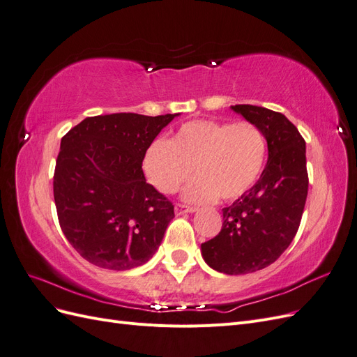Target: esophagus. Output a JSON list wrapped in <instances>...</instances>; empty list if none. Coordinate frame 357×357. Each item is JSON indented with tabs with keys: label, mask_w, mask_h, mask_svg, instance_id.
Instances as JSON below:
<instances>
[{
	"label": "esophagus",
	"mask_w": 357,
	"mask_h": 357,
	"mask_svg": "<svg viewBox=\"0 0 357 357\" xmlns=\"http://www.w3.org/2000/svg\"><path fill=\"white\" fill-rule=\"evenodd\" d=\"M174 210H176V214L177 215H180V214H183V213H193L197 210V207H192V205H186V204H176V207H174Z\"/></svg>",
	"instance_id": "obj_1"
}]
</instances>
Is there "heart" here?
Returning a JSON list of instances; mask_svg holds the SVG:
<instances>
[{"label":"heart","instance_id":"1","mask_svg":"<svg viewBox=\"0 0 357 357\" xmlns=\"http://www.w3.org/2000/svg\"><path fill=\"white\" fill-rule=\"evenodd\" d=\"M268 153L264 131L256 123L192 121L167 139H155L143 158L144 174L160 193H174L193 172L199 176L185 192L189 201H234L262 176Z\"/></svg>","mask_w":357,"mask_h":357}]
</instances>
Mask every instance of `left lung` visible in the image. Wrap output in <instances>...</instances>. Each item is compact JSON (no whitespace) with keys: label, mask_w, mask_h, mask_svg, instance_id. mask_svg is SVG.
<instances>
[{"label":"left lung","mask_w":357,"mask_h":357,"mask_svg":"<svg viewBox=\"0 0 357 357\" xmlns=\"http://www.w3.org/2000/svg\"><path fill=\"white\" fill-rule=\"evenodd\" d=\"M262 129L268 162L256 185L229 207L214 238L201 244L213 269L229 275L248 274L275 262L294 241L308 193L305 139L289 119L265 107L232 105Z\"/></svg>","instance_id":"left-lung-1"}]
</instances>
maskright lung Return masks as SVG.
Segmentation results:
<instances>
[{"label": "right lung", "instance_id": "right-lung-1", "mask_svg": "<svg viewBox=\"0 0 357 357\" xmlns=\"http://www.w3.org/2000/svg\"><path fill=\"white\" fill-rule=\"evenodd\" d=\"M176 116L86 117L62 137L53 197L63 235L88 262L125 271L158 250L174 205L146 181L143 158Z\"/></svg>", "mask_w": 357, "mask_h": 357}]
</instances>
